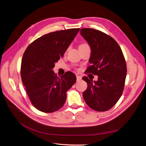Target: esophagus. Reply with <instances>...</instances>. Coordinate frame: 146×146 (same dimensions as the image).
I'll return each instance as SVG.
<instances>
[{"instance_id":"34e87169","label":"esophagus","mask_w":146,"mask_h":146,"mask_svg":"<svg viewBox=\"0 0 146 146\" xmlns=\"http://www.w3.org/2000/svg\"><path fill=\"white\" fill-rule=\"evenodd\" d=\"M76 79H77V81H79L80 80H81V79H82V77L80 76H79V75H76Z\"/></svg>"}]
</instances>
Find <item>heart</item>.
Listing matches in <instances>:
<instances>
[{
    "mask_svg": "<svg viewBox=\"0 0 146 146\" xmlns=\"http://www.w3.org/2000/svg\"><path fill=\"white\" fill-rule=\"evenodd\" d=\"M86 45V44H82V45Z\"/></svg>",
    "mask_w": 146,
    "mask_h": 146,
    "instance_id": "b5f03b06",
    "label": "heart"
}]
</instances>
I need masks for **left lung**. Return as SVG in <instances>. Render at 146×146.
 Masks as SVG:
<instances>
[{
  "mask_svg": "<svg viewBox=\"0 0 146 146\" xmlns=\"http://www.w3.org/2000/svg\"><path fill=\"white\" fill-rule=\"evenodd\" d=\"M80 32L91 50L87 72L98 76L97 81L82 78L88 84L83 97L92 109L107 111L117 102L123 91L127 72L123 54L116 40L102 31L85 28Z\"/></svg>",
  "mask_w": 146,
  "mask_h": 146,
  "instance_id": "8db88e82",
  "label": "left lung"
}]
</instances>
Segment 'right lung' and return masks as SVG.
Wrapping results in <instances>:
<instances>
[{
	"label": "right lung",
	"mask_w": 146,
	"mask_h": 146,
	"mask_svg": "<svg viewBox=\"0 0 146 146\" xmlns=\"http://www.w3.org/2000/svg\"><path fill=\"white\" fill-rule=\"evenodd\" d=\"M79 30L70 29L43 35L29 45L23 55L22 82L31 103L39 111L52 113L61 108L66 102L67 91L76 80L71 72L58 78L53 68Z\"/></svg>",
	"instance_id": "add662e5"
}]
</instances>
